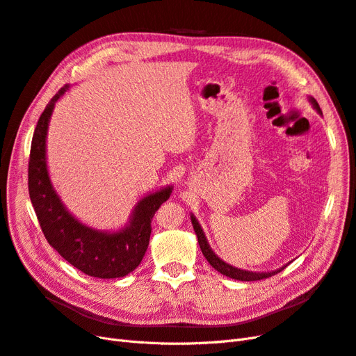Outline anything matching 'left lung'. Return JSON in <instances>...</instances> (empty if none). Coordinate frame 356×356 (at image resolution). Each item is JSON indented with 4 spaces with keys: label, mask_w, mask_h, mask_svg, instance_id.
I'll use <instances>...</instances> for the list:
<instances>
[{
    "label": "left lung",
    "mask_w": 356,
    "mask_h": 356,
    "mask_svg": "<svg viewBox=\"0 0 356 356\" xmlns=\"http://www.w3.org/2000/svg\"><path fill=\"white\" fill-rule=\"evenodd\" d=\"M309 101H310V103L313 104V107L318 110V113H321V115H322V110H321V107H319V104H318V101L314 99V98H312V97H309ZM191 220H192V225H194L195 234H197V237H198V245H200V248H201L202 255L206 257V259L209 261L210 266H211L213 268H215L216 271H219L220 274H223V276L231 277V279H236V280H241V282L262 280V279L271 277V276H274V274L280 273L283 268H285V267L288 266V264H286L285 267H282V268H279V270H274V271H267V273L246 271V270H240V268L232 267V266H229V264L223 262L220 258H218V255H215V252L211 250L210 245L207 243V238H206V236H204V231H202L201 225H200L198 220L195 219V216H194V215H191Z\"/></svg>",
    "instance_id": "obj_1"
}]
</instances>
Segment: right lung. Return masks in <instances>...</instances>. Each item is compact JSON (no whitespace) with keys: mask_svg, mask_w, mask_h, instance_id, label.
I'll list each match as a JSON object with an SVG mask.
<instances>
[{"mask_svg":"<svg viewBox=\"0 0 356 356\" xmlns=\"http://www.w3.org/2000/svg\"><path fill=\"white\" fill-rule=\"evenodd\" d=\"M68 90L60 88L40 116L33 136L28 164V191L37 219L49 245L71 266L99 279L124 277L143 259L152 232V218L171 195L172 186L141 198L129 223L118 232L98 231L79 222L64 207L52 184L46 164V136L56 101Z\"/></svg>","mask_w":356,"mask_h":356,"instance_id":"obj_1","label":"right lung"}]
</instances>
